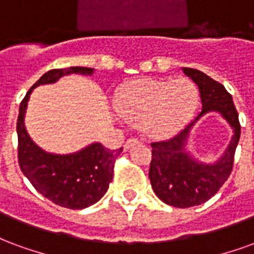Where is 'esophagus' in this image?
I'll return each mask as SVG.
<instances>
[{"mask_svg": "<svg viewBox=\"0 0 254 254\" xmlns=\"http://www.w3.org/2000/svg\"><path fill=\"white\" fill-rule=\"evenodd\" d=\"M140 141H138L137 138H127V141H125V145H124V148L125 149H129L132 145H134V144H138Z\"/></svg>", "mask_w": 254, "mask_h": 254, "instance_id": "1", "label": "esophagus"}]
</instances>
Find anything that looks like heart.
<instances>
[{
	"label": "heart",
	"mask_w": 254,
	"mask_h": 254,
	"mask_svg": "<svg viewBox=\"0 0 254 254\" xmlns=\"http://www.w3.org/2000/svg\"><path fill=\"white\" fill-rule=\"evenodd\" d=\"M198 103V89L190 78H143L127 84L116 96L118 114L127 122L140 124L152 138L174 136L187 125Z\"/></svg>",
	"instance_id": "obj_1"
}]
</instances>
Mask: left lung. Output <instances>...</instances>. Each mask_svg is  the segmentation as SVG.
Here are the masks:
<instances>
[{
	"label": "left lung",
	"mask_w": 254,
	"mask_h": 254,
	"mask_svg": "<svg viewBox=\"0 0 254 254\" xmlns=\"http://www.w3.org/2000/svg\"><path fill=\"white\" fill-rule=\"evenodd\" d=\"M182 70L198 87L201 113L174 137L151 144L152 159L148 177L155 194L162 201L177 208H189L208 201L227 181L240 141L241 125L233 98L222 84L197 69L184 67ZM209 111L223 116L235 134L225 154L215 164L208 165L194 160L185 147L191 127Z\"/></svg>",
	"instance_id": "1"
}]
</instances>
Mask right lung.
Returning a JSON list of instances; mask_svg holds the SVG:
<instances>
[{
  "mask_svg": "<svg viewBox=\"0 0 254 254\" xmlns=\"http://www.w3.org/2000/svg\"><path fill=\"white\" fill-rule=\"evenodd\" d=\"M94 73L92 67L70 66L53 69L45 73L20 103L17 118L19 166L23 174L42 196L60 207L83 209L103 197L114 173L116 159L122 148L111 151L100 143H92L78 152L67 155L50 154L38 147L25 130L24 116L32 89L43 84H53L67 74Z\"/></svg>",
  "mask_w": 254,
  "mask_h": 254,
  "instance_id": "add662e5",
  "label": "right lung"
}]
</instances>
